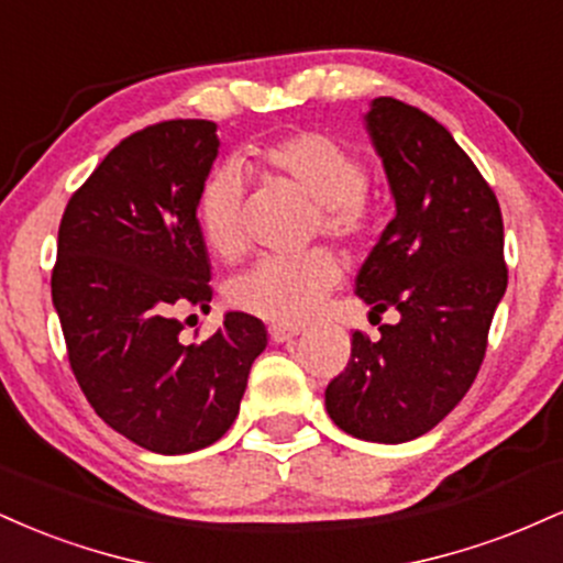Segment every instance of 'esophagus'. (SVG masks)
<instances>
[{
  "label": "esophagus",
  "instance_id": "obj_1",
  "mask_svg": "<svg viewBox=\"0 0 563 563\" xmlns=\"http://www.w3.org/2000/svg\"><path fill=\"white\" fill-rule=\"evenodd\" d=\"M299 333H301L299 328H286V325L269 328V339H273L275 344H288V341H294Z\"/></svg>",
  "mask_w": 563,
  "mask_h": 563
}]
</instances>
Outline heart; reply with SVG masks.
Listing matches in <instances>:
<instances>
[{
	"instance_id": "obj_1",
	"label": "heart",
	"mask_w": 563,
	"mask_h": 563,
	"mask_svg": "<svg viewBox=\"0 0 563 563\" xmlns=\"http://www.w3.org/2000/svg\"><path fill=\"white\" fill-rule=\"evenodd\" d=\"M256 164L275 177H286L318 203V224L328 238L357 245L371 235L373 211L365 198L367 172L360 153L344 140L303 129L260 147ZM243 196L245 183L235 164L217 166L200 187V232L222 260H238L245 251ZM339 280L341 264L328 251L269 256L230 283L228 299L232 307L260 320L275 325H301L318 312Z\"/></svg>"
}]
</instances>
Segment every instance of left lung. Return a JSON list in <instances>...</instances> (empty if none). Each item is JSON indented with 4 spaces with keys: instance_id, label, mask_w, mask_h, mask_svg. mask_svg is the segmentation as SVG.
<instances>
[{
    "instance_id": "8db88e82",
    "label": "left lung",
    "mask_w": 563,
    "mask_h": 563,
    "mask_svg": "<svg viewBox=\"0 0 563 563\" xmlns=\"http://www.w3.org/2000/svg\"><path fill=\"white\" fill-rule=\"evenodd\" d=\"M397 214L367 254L354 294L371 318L397 309L371 341L354 331L352 357L325 389L346 434L399 444L431 431L466 397L508 286L503 217L463 147L429 113L376 97L365 113Z\"/></svg>"
}]
</instances>
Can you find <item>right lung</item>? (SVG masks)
I'll return each instance as SVG.
<instances>
[{
  "label": "right lung",
  "mask_w": 563,
  "mask_h": 563,
  "mask_svg": "<svg viewBox=\"0 0 563 563\" xmlns=\"http://www.w3.org/2000/svg\"><path fill=\"white\" fill-rule=\"evenodd\" d=\"M214 121H161L129 134L74 192L57 230L53 303L70 371L113 431L161 455L224 437L267 328L224 314L200 344L174 309L211 301L198 196L214 166Z\"/></svg>",
  "instance_id": "add662e5"
}]
</instances>
